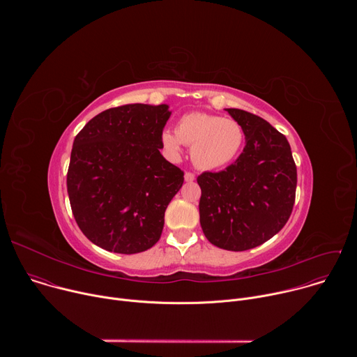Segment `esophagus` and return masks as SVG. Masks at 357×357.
I'll return each instance as SVG.
<instances>
[{
    "instance_id": "esophagus-1",
    "label": "esophagus",
    "mask_w": 357,
    "mask_h": 357,
    "mask_svg": "<svg viewBox=\"0 0 357 357\" xmlns=\"http://www.w3.org/2000/svg\"><path fill=\"white\" fill-rule=\"evenodd\" d=\"M185 181H186V182H193V181H195V174H192V172H185Z\"/></svg>"
}]
</instances>
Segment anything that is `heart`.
Returning <instances> with one entry per match:
<instances>
[{
    "instance_id": "heart-1",
    "label": "heart",
    "mask_w": 357,
    "mask_h": 357,
    "mask_svg": "<svg viewBox=\"0 0 357 357\" xmlns=\"http://www.w3.org/2000/svg\"><path fill=\"white\" fill-rule=\"evenodd\" d=\"M244 130L233 119L206 113H190L179 119L175 131L164 130L161 141L172 157L181 154L182 144L190 146L193 165L202 171L229 167L244 145Z\"/></svg>"
}]
</instances>
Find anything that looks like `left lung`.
I'll return each instance as SVG.
<instances>
[{
	"instance_id": "1",
	"label": "left lung",
	"mask_w": 357,
	"mask_h": 357,
	"mask_svg": "<svg viewBox=\"0 0 357 357\" xmlns=\"http://www.w3.org/2000/svg\"><path fill=\"white\" fill-rule=\"evenodd\" d=\"M226 112L243 127L245 146L226 169L197 176L200 226L212 244L244 251L266 243L288 222L296 167L285 135L270 123L244 110Z\"/></svg>"
}]
</instances>
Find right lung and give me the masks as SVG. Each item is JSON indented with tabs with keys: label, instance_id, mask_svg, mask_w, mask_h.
<instances>
[{
	"label": "right lung",
	"instance_id": "right-lung-1",
	"mask_svg": "<svg viewBox=\"0 0 357 357\" xmlns=\"http://www.w3.org/2000/svg\"><path fill=\"white\" fill-rule=\"evenodd\" d=\"M167 105H126L93 117L76 135L68 169L75 220L96 245L135 254L154 245L183 171L160 152Z\"/></svg>",
	"mask_w": 357,
	"mask_h": 357
}]
</instances>
